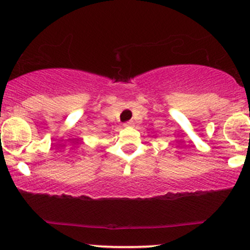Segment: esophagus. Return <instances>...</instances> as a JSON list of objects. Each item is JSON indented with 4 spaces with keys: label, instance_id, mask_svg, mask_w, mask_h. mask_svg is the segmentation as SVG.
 I'll list each match as a JSON object with an SVG mask.
<instances>
[{
    "label": "esophagus",
    "instance_id": "34e87169",
    "mask_svg": "<svg viewBox=\"0 0 250 250\" xmlns=\"http://www.w3.org/2000/svg\"><path fill=\"white\" fill-rule=\"evenodd\" d=\"M123 125H125V127H133L134 122L133 121H128V122H125Z\"/></svg>",
    "mask_w": 250,
    "mask_h": 250
}]
</instances>
